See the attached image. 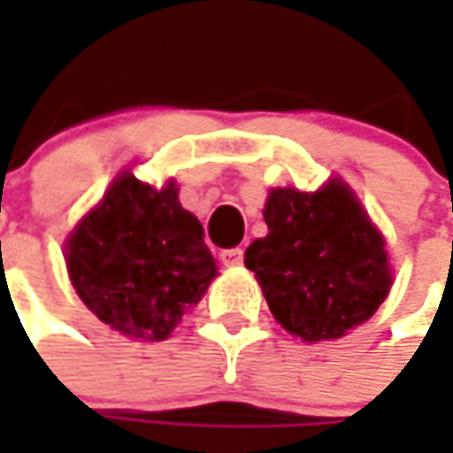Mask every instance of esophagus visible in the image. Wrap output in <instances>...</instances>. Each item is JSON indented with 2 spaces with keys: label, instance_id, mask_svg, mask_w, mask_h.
Here are the masks:
<instances>
[{
  "label": "esophagus",
  "instance_id": "obj_1",
  "mask_svg": "<svg viewBox=\"0 0 453 453\" xmlns=\"http://www.w3.org/2000/svg\"><path fill=\"white\" fill-rule=\"evenodd\" d=\"M221 262H224L226 267L242 265V262H244V250H239V247H234V250H224V252H221Z\"/></svg>",
  "mask_w": 453,
  "mask_h": 453
}]
</instances>
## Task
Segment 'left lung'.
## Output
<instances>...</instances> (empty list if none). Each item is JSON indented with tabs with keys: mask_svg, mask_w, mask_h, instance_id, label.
Here are the masks:
<instances>
[{
	"mask_svg": "<svg viewBox=\"0 0 453 453\" xmlns=\"http://www.w3.org/2000/svg\"><path fill=\"white\" fill-rule=\"evenodd\" d=\"M265 221L270 232L247 247L244 265L292 335L307 342L342 338L388 297L383 234L340 179L312 194L272 188Z\"/></svg>",
	"mask_w": 453,
	"mask_h": 453,
	"instance_id": "1",
	"label": "left lung"
}]
</instances>
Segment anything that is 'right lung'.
<instances>
[{"label":"right lung","instance_id":"right-lung-1","mask_svg":"<svg viewBox=\"0 0 453 453\" xmlns=\"http://www.w3.org/2000/svg\"><path fill=\"white\" fill-rule=\"evenodd\" d=\"M80 300L128 338L165 340L217 277L203 226L176 183L153 188L123 171L65 242Z\"/></svg>","mask_w":453,"mask_h":453}]
</instances>
